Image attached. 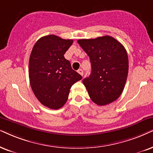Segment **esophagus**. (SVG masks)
<instances>
[{
  "instance_id": "34e87169",
  "label": "esophagus",
  "mask_w": 153,
  "mask_h": 153,
  "mask_svg": "<svg viewBox=\"0 0 153 153\" xmlns=\"http://www.w3.org/2000/svg\"><path fill=\"white\" fill-rule=\"evenodd\" d=\"M78 73H79V74H80L81 75H83V71L82 70V69H79V70L78 71Z\"/></svg>"
}]
</instances>
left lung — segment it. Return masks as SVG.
Masks as SVG:
<instances>
[{
	"mask_svg": "<svg viewBox=\"0 0 153 153\" xmlns=\"http://www.w3.org/2000/svg\"><path fill=\"white\" fill-rule=\"evenodd\" d=\"M78 43L91 62V74L82 80L90 99L99 106L114 102L122 93L128 76L124 46L110 36L79 39Z\"/></svg>",
	"mask_w": 153,
	"mask_h": 153,
	"instance_id": "1",
	"label": "left lung"
}]
</instances>
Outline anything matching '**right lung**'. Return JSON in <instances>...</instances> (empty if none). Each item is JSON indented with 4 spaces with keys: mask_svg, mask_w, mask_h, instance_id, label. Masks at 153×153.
Wrapping results in <instances>:
<instances>
[{
    "mask_svg": "<svg viewBox=\"0 0 153 153\" xmlns=\"http://www.w3.org/2000/svg\"><path fill=\"white\" fill-rule=\"evenodd\" d=\"M73 40L53 34L36 42L29 61V78L34 95L44 106L52 109L62 107L70 89L82 76L73 71L64 54Z\"/></svg>",
    "mask_w": 153,
    "mask_h": 153,
    "instance_id": "1",
    "label": "right lung"
}]
</instances>
